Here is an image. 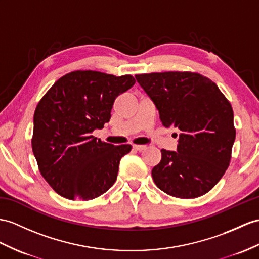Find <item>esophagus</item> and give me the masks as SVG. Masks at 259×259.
<instances>
[{"instance_id": "obj_1", "label": "esophagus", "mask_w": 259, "mask_h": 259, "mask_svg": "<svg viewBox=\"0 0 259 259\" xmlns=\"http://www.w3.org/2000/svg\"><path fill=\"white\" fill-rule=\"evenodd\" d=\"M133 148L137 151H142L146 148V146H145V145H133Z\"/></svg>"}]
</instances>
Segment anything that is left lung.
I'll return each mask as SVG.
<instances>
[{
    "instance_id": "8db88e82",
    "label": "left lung",
    "mask_w": 259,
    "mask_h": 259,
    "mask_svg": "<svg viewBox=\"0 0 259 259\" xmlns=\"http://www.w3.org/2000/svg\"><path fill=\"white\" fill-rule=\"evenodd\" d=\"M135 78L159 111L162 125L181 132L177 151L161 149V160L151 170L156 186L180 199L209 192L228 169L235 141L229 100L198 72H151Z\"/></svg>"
}]
</instances>
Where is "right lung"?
<instances>
[{
    "label": "right lung",
    "instance_id": "add662e5",
    "mask_svg": "<svg viewBox=\"0 0 259 259\" xmlns=\"http://www.w3.org/2000/svg\"><path fill=\"white\" fill-rule=\"evenodd\" d=\"M135 83L133 75L116 77L93 70L62 75L36 106L31 147L41 176L61 197L88 201L114 185L128 144L97 140L119 94Z\"/></svg>",
    "mask_w": 259,
    "mask_h": 259
}]
</instances>
